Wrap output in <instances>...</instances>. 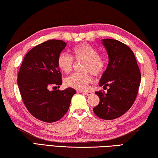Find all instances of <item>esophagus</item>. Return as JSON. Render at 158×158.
Returning <instances> with one entry per match:
<instances>
[{"label":"esophagus","instance_id":"1","mask_svg":"<svg viewBox=\"0 0 158 158\" xmlns=\"http://www.w3.org/2000/svg\"><path fill=\"white\" fill-rule=\"evenodd\" d=\"M78 93H82V94H85V95H91L92 94H93V93L92 92H82V91H78Z\"/></svg>","mask_w":158,"mask_h":158}]
</instances>
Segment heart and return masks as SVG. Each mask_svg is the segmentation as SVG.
<instances>
[{
	"mask_svg": "<svg viewBox=\"0 0 158 158\" xmlns=\"http://www.w3.org/2000/svg\"><path fill=\"white\" fill-rule=\"evenodd\" d=\"M72 55L60 53L57 58V65L62 72L69 73L73 66L74 60L83 61L82 70L85 72L75 73L65 77V86L71 88L84 90L92 81L91 73L93 76H99L103 73L106 69V59L102 54L88 43H82L73 47Z\"/></svg>",
	"mask_w": 158,
	"mask_h": 158,
	"instance_id": "1",
	"label": "heart"
}]
</instances>
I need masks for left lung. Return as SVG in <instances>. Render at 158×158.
<instances>
[{"mask_svg":"<svg viewBox=\"0 0 158 158\" xmlns=\"http://www.w3.org/2000/svg\"><path fill=\"white\" fill-rule=\"evenodd\" d=\"M109 64L99 82L107 93L98 91L99 103L93 108L98 117L106 120L122 116L131 107L140 83V72L132 50L119 41L104 39Z\"/></svg>","mask_w":158,"mask_h":158,"instance_id":"obj_1","label":"left lung"}]
</instances>
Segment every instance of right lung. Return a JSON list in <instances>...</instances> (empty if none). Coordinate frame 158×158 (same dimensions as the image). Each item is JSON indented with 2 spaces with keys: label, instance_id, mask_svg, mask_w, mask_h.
Listing matches in <instances>:
<instances>
[{
  "label": "right lung",
  "instance_id": "right-lung-1",
  "mask_svg": "<svg viewBox=\"0 0 158 158\" xmlns=\"http://www.w3.org/2000/svg\"><path fill=\"white\" fill-rule=\"evenodd\" d=\"M65 47L66 43L62 40L40 44L25 55L18 73V83L24 104L31 115L44 122L60 119L76 93L71 87L56 89L62 84L57 58Z\"/></svg>",
  "mask_w": 158,
  "mask_h": 158
}]
</instances>
